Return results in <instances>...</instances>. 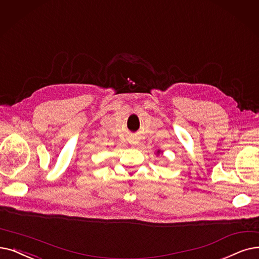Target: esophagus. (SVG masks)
<instances>
[{
	"label": "esophagus",
	"mask_w": 259,
	"mask_h": 259,
	"mask_svg": "<svg viewBox=\"0 0 259 259\" xmlns=\"http://www.w3.org/2000/svg\"><path fill=\"white\" fill-rule=\"evenodd\" d=\"M131 144H137V142H136V140H132V141H131Z\"/></svg>",
	"instance_id": "esophagus-1"
}]
</instances>
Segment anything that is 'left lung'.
I'll use <instances>...</instances> for the list:
<instances>
[{
  "mask_svg": "<svg viewBox=\"0 0 259 259\" xmlns=\"http://www.w3.org/2000/svg\"><path fill=\"white\" fill-rule=\"evenodd\" d=\"M161 153H163V151H161V150H157L156 151V155H160Z\"/></svg>",
  "mask_w": 259,
  "mask_h": 259,
  "instance_id": "obj_1",
  "label": "left lung"
}]
</instances>
